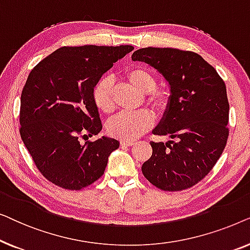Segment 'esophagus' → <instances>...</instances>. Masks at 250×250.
<instances>
[{
    "label": "esophagus",
    "instance_id": "1",
    "mask_svg": "<svg viewBox=\"0 0 250 250\" xmlns=\"http://www.w3.org/2000/svg\"><path fill=\"white\" fill-rule=\"evenodd\" d=\"M133 145H134V142L129 141V140H122L121 141V146H131Z\"/></svg>",
    "mask_w": 250,
    "mask_h": 250
}]
</instances>
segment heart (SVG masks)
<instances>
[{
    "instance_id": "1",
    "label": "heart",
    "mask_w": 250,
    "mask_h": 250,
    "mask_svg": "<svg viewBox=\"0 0 250 250\" xmlns=\"http://www.w3.org/2000/svg\"><path fill=\"white\" fill-rule=\"evenodd\" d=\"M126 80L141 93H148L146 104L157 114H163L169 107L170 93L167 88L156 87L157 80L153 74L141 67H133L126 70ZM93 102L99 110L110 114L115 108L112 81L102 77L92 91ZM152 117L148 111L119 112L107 124V132L111 136L123 140H134L151 127Z\"/></svg>"
}]
</instances>
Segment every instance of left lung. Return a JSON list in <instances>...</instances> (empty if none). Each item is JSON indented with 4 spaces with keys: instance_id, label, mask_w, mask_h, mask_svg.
Listing matches in <instances>:
<instances>
[{
    "instance_id": "obj_1",
    "label": "left lung",
    "mask_w": 250,
    "mask_h": 250,
    "mask_svg": "<svg viewBox=\"0 0 250 250\" xmlns=\"http://www.w3.org/2000/svg\"><path fill=\"white\" fill-rule=\"evenodd\" d=\"M156 68L170 86L169 107L155 135L170 141L150 142L152 156L142 173L164 191H182L200 182L220 158L229 136L227 87L199 54L170 47H145L132 54Z\"/></svg>"
}]
</instances>
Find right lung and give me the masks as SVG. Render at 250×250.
Here are the masks:
<instances>
[{
    "instance_id": "right-lung-1",
    "label": "right lung",
    "mask_w": 250,
    "mask_h": 250,
    "mask_svg": "<svg viewBox=\"0 0 250 250\" xmlns=\"http://www.w3.org/2000/svg\"><path fill=\"white\" fill-rule=\"evenodd\" d=\"M132 50V45L62 46L29 73L20 99L19 132L47 181L81 190L104 175L119 142L105 136L88 140L102 129L92 91Z\"/></svg>"
}]
</instances>
